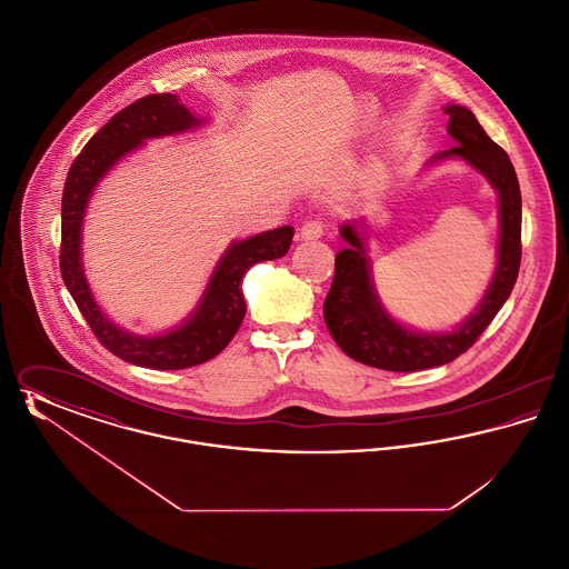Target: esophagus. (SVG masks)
Returning <instances> with one entry per match:
<instances>
[{"mask_svg": "<svg viewBox=\"0 0 569 569\" xmlns=\"http://www.w3.org/2000/svg\"><path fill=\"white\" fill-rule=\"evenodd\" d=\"M325 234V228L320 221H307L298 230V241H318Z\"/></svg>", "mask_w": 569, "mask_h": 569, "instance_id": "34e87169", "label": "esophagus"}]
</instances>
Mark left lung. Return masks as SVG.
Returning a JSON list of instances; mask_svg holds the SVG:
<instances>
[{
    "label": "left lung",
    "mask_w": 569,
    "mask_h": 569,
    "mask_svg": "<svg viewBox=\"0 0 569 569\" xmlns=\"http://www.w3.org/2000/svg\"><path fill=\"white\" fill-rule=\"evenodd\" d=\"M450 114L452 149L433 156L425 168L460 160L480 172L499 200L497 264L485 297L459 325L448 330H418L397 320L381 302L373 281V264L365 217L339 228L346 247L335 258V279L325 300V322L337 346L353 360L383 371H422L452 362L487 330L512 295L520 267V188L508 153L488 138L476 114L459 104L443 107Z\"/></svg>",
    "instance_id": "left-lung-1"
}]
</instances>
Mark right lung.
<instances>
[{
  "label": "right lung",
  "mask_w": 569,
  "mask_h": 569,
  "mask_svg": "<svg viewBox=\"0 0 569 569\" xmlns=\"http://www.w3.org/2000/svg\"><path fill=\"white\" fill-rule=\"evenodd\" d=\"M209 119L193 114L177 96L158 93L136 100L117 112L93 136L74 160L61 198V256L59 267L68 292L81 309L82 318L109 352L126 362L147 369L174 371L202 365L221 352L243 322L244 272L258 262L277 260L288 253L295 228L281 226L241 241H232L217 260L202 295L190 316L158 335H136L114 325L91 292L82 267V221L100 181L126 156L147 140L186 134L202 128Z\"/></svg>",
  "instance_id": "obj_1"
}]
</instances>
